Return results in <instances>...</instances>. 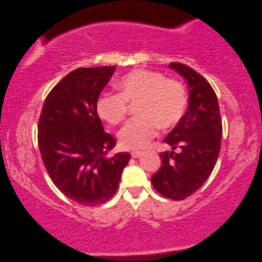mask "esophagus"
Masks as SVG:
<instances>
[{
  "label": "esophagus",
  "instance_id": "obj_1",
  "mask_svg": "<svg viewBox=\"0 0 262 262\" xmlns=\"http://www.w3.org/2000/svg\"><path fill=\"white\" fill-rule=\"evenodd\" d=\"M141 154H143V152H141V151H134V152H131V157L135 158V159H136V158H139Z\"/></svg>",
  "mask_w": 262,
  "mask_h": 262
}]
</instances>
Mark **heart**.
<instances>
[{"label":"heart","instance_id":"1","mask_svg":"<svg viewBox=\"0 0 262 262\" xmlns=\"http://www.w3.org/2000/svg\"><path fill=\"white\" fill-rule=\"evenodd\" d=\"M117 88L119 94H104L98 98L96 111L102 121L116 126L125 119L128 104H137L138 117L126 123L118 134L123 148L146 147L157 135L158 127L175 126L186 113V87L159 72L132 71L119 80Z\"/></svg>","mask_w":262,"mask_h":262}]
</instances>
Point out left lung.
<instances>
[{"instance_id": "8db88e82", "label": "left lung", "mask_w": 262, "mask_h": 262, "mask_svg": "<svg viewBox=\"0 0 262 262\" xmlns=\"http://www.w3.org/2000/svg\"><path fill=\"white\" fill-rule=\"evenodd\" d=\"M189 87L188 109L164 141L179 152L160 153L161 166L152 184L167 199L181 201L194 194L210 177L221 151L222 119L216 93L189 66L170 62Z\"/></svg>"}]
</instances>
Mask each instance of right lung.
Returning a JSON list of instances; mask_svg holds the SVG:
<instances>
[{
	"mask_svg": "<svg viewBox=\"0 0 262 262\" xmlns=\"http://www.w3.org/2000/svg\"><path fill=\"white\" fill-rule=\"evenodd\" d=\"M115 66L78 68L46 96L38 122V147L55 187L76 203L94 207L117 191L127 152L109 157L116 145L96 111Z\"/></svg>",
	"mask_w": 262,
	"mask_h": 262,
	"instance_id": "1",
	"label": "right lung"
}]
</instances>
